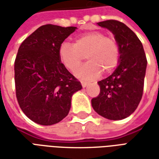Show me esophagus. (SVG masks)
<instances>
[{"instance_id":"esophagus-1","label":"esophagus","mask_w":159,"mask_h":159,"mask_svg":"<svg viewBox=\"0 0 159 159\" xmlns=\"http://www.w3.org/2000/svg\"><path fill=\"white\" fill-rule=\"evenodd\" d=\"M81 84H82L83 88H86L87 85H88V83H87L86 82H83V81H82V82H81Z\"/></svg>"}]
</instances>
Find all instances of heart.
I'll return each instance as SVG.
<instances>
[{"instance_id":"1","label":"heart","mask_w":159,"mask_h":159,"mask_svg":"<svg viewBox=\"0 0 159 159\" xmlns=\"http://www.w3.org/2000/svg\"><path fill=\"white\" fill-rule=\"evenodd\" d=\"M88 62L75 71L81 79L93 81L100 77L102 70L111 72L119 61L120 50L116 40L100 31H89L76 37L74 44L62 42L59 48L60 62L73 71L85 58Z\"/></svg>"}]
</instances>
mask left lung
<instances>
[{
  "label": "left lung",
  "instance_id": "left-lung-1",
  "mask_svg": "<svg viewBox=\"0 0 159 159\" xmlns=\"http://www.w3.org/2000/svg\"><path fill=\"white\" fill-rule=\"evenodd\" d=\"M97 25L113 34L120 56L113 73L98 82L100 92L91 100L92 107L107 119H124L136 110L142 97L147 65L146 53L140 39L123 23L111 19Z\"/></svg>",
  "mask_w": 159,
  "mask_h": 159
}]
</instances>
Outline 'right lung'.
<instances>
[{
  "mask_svg": "<svg viewBox=\"0 0 159 159\" xmlns=\"http://www.w3.org/2000/svg\"><path fill=\"white\" fill-rule=\"evenodd\" d=\"M76 27L45 25L20 45L14 63L16 96L23 112L41 125L68 115L71 97L82 85L60 62L59 48Z\"/></svg>",
  "mask_w": 159,
  "mask_h": 159,
  "instance_id": "right-lung-1",
  "label": "right lung"
}]
</instances>
